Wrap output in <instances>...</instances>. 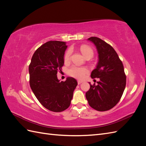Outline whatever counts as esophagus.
Instances as JSON below:
<instances>
[{"label": "esophagus", "mask_w": 146, "mask_h": 146, "mask_svg": "<svg viewBox=\"0 0 146 146\" xmlns=\"http://www.w3.org/2000/svg\"><path fill=\"white\" fill-rule=\"evenodd\" d=\"M82 82H82V81H80V80H78V81H77V83H78V85H80V84H81Z\"/></svg>", "instance_id": "esophagus-1"}]
</instances>
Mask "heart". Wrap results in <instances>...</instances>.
Returning a JSON list of instances; mask_svg holds the SVG:
<instances>
[{"label": "heart", "instance_id": "1", "mask_svg": "<svg viewBox=\"0 0 146 146\" xmlns=\"http://www.w3.org/2000/svg\"><path fill=\"white\" fill-rule=\"evenodd\" d=\"M80 50L83 55L85 58H92L94 55V51L90 46L86 45H82L80 47ZM72 54V50L69 48L65 53L64 60L65 62H68L70 60V55ZM88 72V69L85 67H78L76 66H72L70 67L68 70V73L70 76L73 77L78 79H82L85 77V75Z\"/></svg>", "mask_w": 146, "mask_h": 146}]
</instances>
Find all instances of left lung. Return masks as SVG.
I'll use <instances>...</instances> for the list:
<instances>
[{
    "label": "left lung",
    "mask_w": 146,
    "mask_h": 146,
    "mask_svg": "<svg viewBox=\"0 0 146 146\" xmlns=\"http://www.w3.org/2000/svg\"><path fill=\"white\" fill-rule=\"evenodd\" d=\"M96 46L99 61L92 78H99L98 85H90L86 92L90 106L99 111L113 108L120 100L126 85V75L122 61L112 46L98 37L88 38Z\"/></svg>",
    "instance_id": "1"
}]
</instances>
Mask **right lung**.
<instances>
[{"label":"right lung","mask_w":146,"mask_h":146,"mask_svg":"<svg viewBox=\"0 0 146 146\" xmlns=\"http://www.w3.org/2000/svg\"><path fill=\"white\" fill-rule=\"evenodd\" d=\"M66 42L50 41L44 44L33 54L29 65L30 85L40 104L47 110L61 112L70 105L77 82L68 77L63 82L58 80L57 72L61 71Z\"/></svg>","instance_id":"add662e5"}]
</instances>
